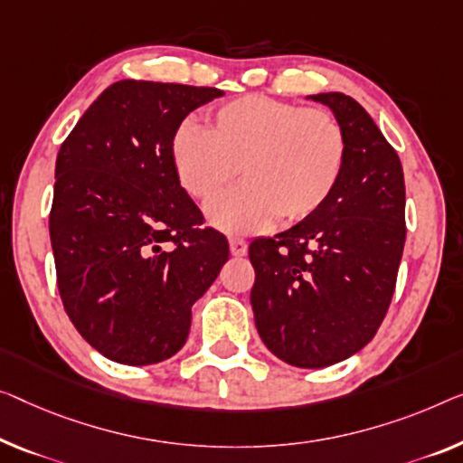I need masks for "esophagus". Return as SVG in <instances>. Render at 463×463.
Returning a JSON list of instances; mask_svg holds the SVG:
<instances>
[{"label":"esophagus","instance_id":"1","mask_svg":"<svg viewBox=\"0 0 463 463\" xmlns=\"http://www.w3.org/2000/svg\"><path fill=\"white\" fill-rule=\"evenodd\" d=\"M229 245H231V253L234 255V258H241V255L247 253V243H245L243 239L232 237V239L229 241Z\"/></svg>","mask_w":463,"mask_h":463}]
</instances>
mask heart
Returning <instances> with one entry per match:
<instances>
[{"mask_svg":"<svg viewBox=\"0 0 463 463\" xmlns=\"http://www.w3.org/2000/svg\"><path fill=\"white\" fill-rule=\"evenodd\" d=\"M345 160L347 137L335 114L264 95L226 103L208 128L184 122L172 139L178 181L199 202L241 172L245 183L208 205L210 222L226 232L312 216L335 193Z\"/></svg>","mask_w":463,"mask_h":463,"instance_id":"heart-1","label":"heart"}]
</instances>
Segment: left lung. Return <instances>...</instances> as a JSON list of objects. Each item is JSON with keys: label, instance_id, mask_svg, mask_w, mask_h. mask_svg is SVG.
Here are the masks:
<instances>
[{"label": "left lung", "instance_id": "left-lung-1", "mask_svg": "<svg viewBox=\"0 0 463 463\" xmlns=\"http://www.w3.org/2000/svg\"><path fill=\"white\" fill-rule=\"evenodd\" d=\"M333 109L347 160L322 208L274 239H255L251 307L261 341L282 362L326 368L374 339L397 285L405 245V181L397 151L343 93Z\"/></svg>", "mask_w": 463, "mask_h": 463}]
</instances>
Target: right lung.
Returning a JSON list of instances; mask_svg holds the SVG:
<instances>
[{
  "label": "right lung",
  "instance_id": "right-lung-1",
  "mask_svg": "<svg viewBox=\"0 0 463 463\" xmlns=\"http://www.w3.org/2000/svg\"><path fill=\"white\" fill-rule=\"evenodd\" d=\"M216 87L118 80L55 160L50 237L58 291L82 339L147 365L183 347L191 307L229 260V241L181 187L172 139Z\"/></svg>",
  "mask_w": 463,
  "mask_h": 463
}]
</instances>
